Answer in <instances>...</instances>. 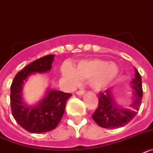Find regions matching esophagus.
Returning <instances> with one entry per match:
<instances>
[{"label":"esophagus","mask_w":153,"mask_h":153,"mask_svg":"<svg viewBox=\"0 0 153 153\" xmlns=\"http://www.w3.org/2000/svg\"><path fill=\"white\" fill-rule=\"evenodd\" d=\"M76 94L79 96H81V95H83V93H84V91L83 90H78V91H76Z\"/></svg>","instance_id":"34e87169"}]
</instances>
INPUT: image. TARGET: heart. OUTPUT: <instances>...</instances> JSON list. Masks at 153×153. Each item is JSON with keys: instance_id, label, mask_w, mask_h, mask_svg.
<instances>
[{"instance_id": "obj_1", "label": "heart", "mask_w": 153, "mask_h": 153, "mask_svg": "<svg viewBox=\"0 0 153 153\" xmlns=\"http://www.w3.org/2000/svg\"><path fill=\"white\" fill-rule=\"evenodd\" d=\"M62 74L70 86L79 84L80 79H90V85L96 91L106 89L118 74L117 66L100 59L82 60L76 65L75 70L71 65L62 67Z\"/></svg>"}]
</instances>
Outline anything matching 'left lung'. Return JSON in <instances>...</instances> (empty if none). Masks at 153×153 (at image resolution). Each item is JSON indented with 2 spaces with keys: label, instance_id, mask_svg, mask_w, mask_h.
<instances>
[{
  "label": "left lung",
  "instance_id": "obj_1",
  "mask_svg": "<svg viewBox=\"0 0 153 153\" xmlns=\"http://www.w3.org/2000/svg\"><path fill=\"white\" fill-rule=\"evenodd\" d=\"M136 70L135 78L132 84L133 98L130 106L124 108L113 100L112 92L106 90L105 93H99V105L92 117L100 126L106 129L120 128L129 123L137 114L143 98L142 78L138 70Z\"/></svg>",
  "mask_w": 153,
  "mask_h": 153
}]
</instances>
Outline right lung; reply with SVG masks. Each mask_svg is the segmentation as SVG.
Wrapping results in <instances>:
<instances>
[{
  "mask_svg": "<svg viewBox=\"0 0 153 153\" xmlns=\"http://www.w3.org/2000/svg\"><path fill=\"white\" fill-rule=\"evenodd\" d=\"M54 54L47 55L28 64L16 74L10 86V106L13 118L25 130L42 133L55 129L64 113L66 103L72 94L56 90H47L42 100L36 106H28L22 99L24 81L33 73L51 70Z\"/></svg>",
  "mask_w": 153,
  "mask_h": 153,
  "instance_id": "add662e5",
  "label": "right lung"
}]
</instances>
